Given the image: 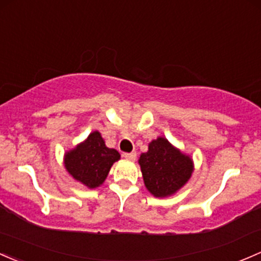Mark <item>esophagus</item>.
I'll return each mask as SVG.
<instances>
[{"label":"esophagus","instance_id":"34e87169","mask_svg":"<svg viewBox=\"0 0 261 261\" xmlns=\"http://www.w3.org/2000/svg\"><path fill=\"white\" fill-rule=\"evenodd\" d=\"M122 156L125 159H127V160H135L136 156H138V155H136V152L134 151V152H123Z\"/></svg>","mask_w":261,"mask_h":261}]
</instances>
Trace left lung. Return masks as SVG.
I'll list each match as a JSON object with an SVG mask.
<instances>
[{
    "mask_svg": "<svg viewBox=\"0 0 261 261\" xmlns=\"http://www.w3.org/2000/svg\"><path fill=\"white\" fill-rule=\"evenodd\" d=\"M139 164L145 186L156 197L176 193L193 172L191 159L172 147L164 138L150 142L149 151L141 153Z\"/></svg>",
    "mask_w": 261,
    "mask_h": 261,
    "instance_id": "8db88e82",
    "label": "left lung"
}]
</instances>
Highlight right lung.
<instances>
[{
  "mask_svg": "<svg viewBox=\"0 0 261 261\" xmlns=\"http://www.w3.org/2000/svg\"><path fill=\"white\" fill-rule=\"evenodd\" d=\"M119 159L120 153L106 147L100 133L95 131L86 141L66 153L65 166L73 179L94 189L105 181L112 164Z\"/></svg>",
  "mask_w": 261,
  "mask_h": 261,
  "instance_id": "1",
  "label": "right lung"
}]
</instances>
